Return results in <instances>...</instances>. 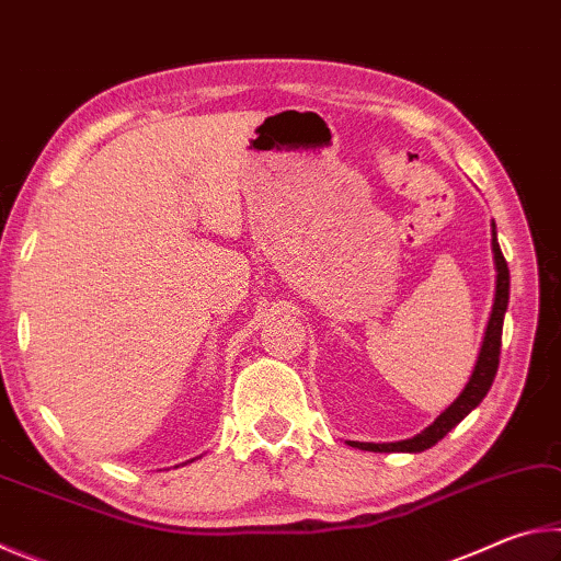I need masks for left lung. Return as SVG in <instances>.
Here are the masks:
<instances>
[{
    "instance_id": "1",
    "label": "left lung",
    "mask_w": 561,
    "mask_h": 561,
    "mask_svg": "<svg viewBox=\"0 0 561 561\" xmlns=\"http://www.w3.org/2000/svg\"><path fill=\"white\" fill-rule=\"evenodd\" d=\"M492 254H495V301H492V311L488 319V329L485 336H482V346L478 360H474V368L465 383L462 393L455 398V401L445 408V411L435 417V421L428 425V428L421 431L413 438L408 440H398V443H358V440H348L351 448L358 450H374V453H423L433 448L435 443L445 438L455 425H458L465 415L480 405L482 398L488 396L492 381H495L497 366H500V346H502V321H505V311H507V301H510V270L507 262L502 257L500 244H497V232H495V222H492Z\"/></svg>"
}]
</instances>
